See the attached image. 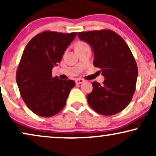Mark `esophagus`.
Wrapping results in <instances>:
<instances>
[{"label":"esophagus","instance_id":"1","mask_svg":"<svg viewBox=\"0 0 156 156\" xmlns=\"http://www.w3.org/2000/svg\"><path fill=\"white\" fill-rule=\"evenodd\" d=\"M84 82V80H82V79H76V80H75L76 84H82V83H83Z\"/></svg>","mask_w":156,"mask_h":156}]
</instances>
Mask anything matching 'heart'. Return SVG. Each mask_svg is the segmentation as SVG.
Returning <instances> with one entry per match:
<instances>
[{"label": "heart", "instance_id": "b5f03b06", "mask_svg": "<svg viewBox=\"0 0 156 156\" xmlns=\"http://www.w3.org/2000/svg\"><path fill=\"white\" fill-rule=\"evenodd\" d=\"M84 45H86V44L84 43V42H79L77 44H76V46H84Z\"/></svg>", "mask_w": 156, "mask_h": 156}]
</instances>
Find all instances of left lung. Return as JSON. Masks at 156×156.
<instances>
[{
  "mask_svg": "<svg viewBox=\"0 0 156 156\" xmlns=\"http://www.w3.org/2000/svg\"><path fill=\"white\" fill-rule=\"evenodd\" d=\"M80 40L91 46L94 66L101 69L103 84L92 83L87 96L91 108L98 114L111 116L124 109L135 92L138 68L123 38L109 30L78 33Z\"/></svg>",
  "mask_w": 156,
  "mask_h": 156,
  "instance_id": "left-lung-1",
  "label": "left lung"
}]
</instances>
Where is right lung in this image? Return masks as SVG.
I'll return each mask as SVG.
<instances>
[{
    "label": "right lung",
    "instance_id": "1",
    "mask_svg": "<svg viewBox=\"0 0 156 156\" xmlns=\"http://www.w3.org/2000/svg\"><path fill=\"white\" fill-rule=\"evenodd\" d=\"M76 35V33L43 32L35 36L23 51L17 84L27 107L38 116L50 117L60 112L75 85L73 80L52 77V71Z\"/></svg>",
    "mask_w": 156,
    "mask_h": 156
}]
</instances>
